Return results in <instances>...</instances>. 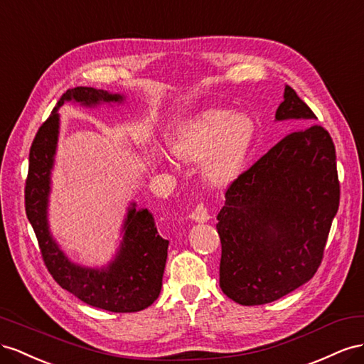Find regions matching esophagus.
I'll list each match as a JSON object with an SVG mask.
<instances>
[{"instance_id":"34e87169","label":"esophagus","mask_w":364,"mask_h":364,"mask_svg":"<svg viewBox=\"0 0 364 364\" xmlns=\"http://www.w3.org/2000/svg\"><path fill=\"white\" fill-rule=\"evenodd\" d=\"M192 220L196 223H207L210 220V215L207 212V207L201 203L195 207V210L192 212Z\"/></svg>"}]
</instances>
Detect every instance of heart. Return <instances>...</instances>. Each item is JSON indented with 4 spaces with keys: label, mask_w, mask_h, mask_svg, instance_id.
<instances>
[{
    "label": "heart",
    "mask_w": 364,
    "mask_h": 364,
    "mask_svg": "<svg viewBox=\"0 0 364 364\" xmlns=\"http://www.w3.org/2000/svg\"><path fill=\"white\" fill-rule=\"evenodd\" d=\"M255 136L247 114L212 109L191 122L175 143L184 161H203V178L212 186L230 183L241 172Z\"/></svg>",
    "instance_id": "1"
}]
</instances>
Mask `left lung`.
Listing matches in <instances>:
<instances>
[{
	"instance_id": "1",
	"label": "left lung",
	"mask_w": 364,
	"mask_h": 364,
	"mask_svg": "<svg viewBox=\"0 0 364 364\" xmlns=\"http://www.w3.org/2000/svg\"><path fill=\"white\" fill-rule=\"evenodd\" d=\"M316 119L285 85L276 120H293L300 129L274 144L225 192L216 224L220 287L236 304L274 302L308 282L321 264L340 183L336 146Z\"/></svg>"
}]
</instances>
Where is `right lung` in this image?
<instances>
[{
	"label": "right lung",
	"mask_w": 364,
	"mask_h": 364,
	"mask_svg": "<svg viewBox=\"0 0 364 364\" xmlns=\"http://www.w3.org/2000/svg\"><path fill=\"white\" fill-rule=\"evenodd\" d=\"M122 95L105 90L76 87L62 95L51 116L36 132L28 155L26 180V213L32 224L44 264L56 282L87 305L111 313H136L151 306L161 291V280L169 241L163 240L148 209L128 207L123 223V241L116 257L103 268H88L71 262L50 233L47 209L50 175L53 169L59 136L58 109L65 102L84 107L122 103Z\"/></svg>",
	"instance_id": "obj_1"
}]
</instances>
